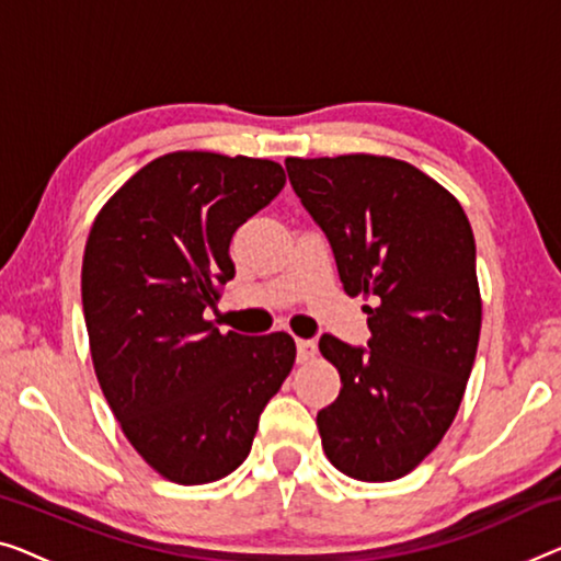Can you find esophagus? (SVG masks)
Instances as JSON below:
<instances>
[{
  "instance_id": "obj_1",
  "label": "esophagus",
  "mask_w": 561,
  "mask_h": 561,
  "mask_svg": "<svg viewBox=\"0 0 561 561\" xmlns=\"http://www.w3.org/2000/svg\"><path fill=\"white\" fill-rule=\"evenodd\" d=\"M317 357V342L314 340H297V360L309 363Z\"/></svg>"
}]
</instances>
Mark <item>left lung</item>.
Returning a JSON list of instances; mask_svg holds the SVG:
<instances>
[{
	"label": "left lung",
	"instance_id": "obj_1",
	"mask_svg": "<svg viewBox=\"0 0 561 561\" xmlns=\"http://www.w3.org/2000/svg\"><path fill=\"white\" fill-rule=\"evenodd\" d=\"M295 194L328 233L340 282L373 337L320 353L342 388L317 413L330 463L357 481L411 473L461 405L481 332L473 231L458 198L390 156L287 158Z\"/></svg>",
	"mask_w": 561,
	"mask_h": 561
}]
</instances>
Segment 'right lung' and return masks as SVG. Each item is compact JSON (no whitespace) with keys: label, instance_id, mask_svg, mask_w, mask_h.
I'll return each instance as SVG.
<instances>
[{"label":"right lung","instance_id":"obj_1","mask_svg":"<svg viewBox=\"0 0 561 561\" xmlns=\"http://www.w3.org/2000/svg\"><path fill=\"white\" fill-rule=\"evenodd\" d=\"M284 181L266 158L173 150L133 173L90 227L82 312L100 390L138 456L181 486L244 463L295 365L287 332L221 334L204 317L233 277V231Z\"/></svg>","mask_w":561,"mask_h":561}]
</instances>
